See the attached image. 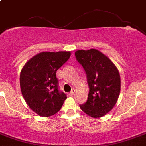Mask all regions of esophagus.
<instances>
[{
	"instance_id": "1",
	"label": "esophagus",
	"mask_w": 146,
	"mask_h": 146,
	"mask_svg": "<svg viewBox=\"0 0 146 146\" xmlns=\"http://www.w3.org/2000/svg\"><path fill=\"white\" fill-rule=\"evenodd\" d=\"M76 92V89H73L71 90V91H70V95H73V94H74V93Z\"/></svg>"
}]
</instances>
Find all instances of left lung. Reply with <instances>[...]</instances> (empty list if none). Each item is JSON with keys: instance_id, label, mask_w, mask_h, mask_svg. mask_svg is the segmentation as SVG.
<instances>
[{"instance_id": "left-lung-1", "label": "left lung", "mask_w": 146, "mask_h": 146, "mask_svg": "<svg viewBox=\"0 0 146 146\" xmlns=\"http://www.w3.org/2000/svg\"><path fill=\"white\" fill-rule=\"evenodd\" d=\"M75 56L84 69L89 88L87 100L79 105L80 108L92 117H102L112 110L119 98V70L108 57L94 48L76 51Z\"/></svg>"}]
</instances>
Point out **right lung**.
<instances>
[{
  "mask_svg": "<svg viewBox=\"0 0 146 146\" xmlns=\"http://www.w3.org/2000/svg\"><path fill=\"white\" fill-rule=\"evenodd\" d=\"M70 52H41L27 62L20 73L21 91L28 106L38 115L57 113L67 98L59 89L56 72L68 60Z\"/></svg>",
  "mask_w": 146,
  "mask_h": 146,
  "instance_id": "right-lung-1",
  "label": "right lung"
}]
</instances>
